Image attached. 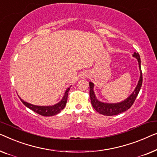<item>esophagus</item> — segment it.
<instances>
[{"label":"esophagus","mask_w":157,"mask_h":157,"mask_svg":"<svg viewBox=\"0 0 157 157\" xmlns=\"http://www.w3.org/2000/svg\"><path fill=\"white\" fill-rule=\"evenodd\" d=\"M86 76H87V73H83V74L81 75V77H82V78H85Z\"/></svg>","instance_id":"esophagus-1"}]
</instances>
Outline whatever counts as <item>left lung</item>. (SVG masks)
Segmentation results:
<instances>
[{
    "instance_id": "obj_1",
    "label": "left lung",
    "mask_w": 157,
    "mask_h": 157,
    "mask_svg": "<svg viewBox=\"0 0 157 157\" xmlns=\"http://www.w3.org/2000/svg\"><path fill=\"white\" fill-rule=\"evenodd\" d=\"M132 56L135 57L138 61L139 68H140V77L138 81L137 85H136L133 92L124 100L117 103H106L98 100L94 92V83L90 82V96L92 105L94 107V109L100 114L106 116L117 115V114H119L129 109L133 105L134 101H135L142 85V69H141V59L140 55H139L138 52H134Z\"/></svg>"
}]
</instances>
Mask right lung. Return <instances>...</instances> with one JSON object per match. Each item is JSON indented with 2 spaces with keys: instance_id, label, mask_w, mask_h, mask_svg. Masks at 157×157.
I'll return each instance as SVG.
<instances>
[{
  "instance_id": "1",
  "label": "right lung",
  "mask_w": 157,
  "mask_h": 157,
  "mask_svg": "<svg viewBox=\"0 0 157 157\" xmlns=\"http://www.w3.org/2000/svg\"><path fill=\"white\" fill-rule=\"evenodd\" d=\"M71 87V86L67 88V90H65V93H64V95L62 98V100L59 101L58 103L56 104V105H52V106H37V105H32V104H30L27 102V101H25L23 100L20 98V100H21L22 102H23V105H25L28 108H29L33 111H34L36 113L40 114L42 116L45 117H50V116H53L56 115V114L59 113L61 112V110H63L64 108H65L66 103H67V96H68V92H69V90Z\"/></svg>"
}]
</instances>
